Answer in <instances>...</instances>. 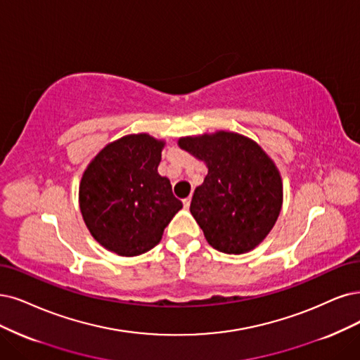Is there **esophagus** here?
<instances>
[{
    "label": "esophagus",
    "mask_w": 360,
    "mask_h": 360,
    "mask_svg": "<svg viewBox=\"0 0 360 360\" xmlns=\"http://www.w3.org/2000/svg\"><path fill=\"white\" fill-rule=\"evenodd\" d=\"M190 205H191V197L184 198V207H185V209H188V207H190Z\"/></svg>",
    "instance_id": "34e87169"
}]
</instances>
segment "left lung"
Returning a JSON list of instances; mask_svg holds the SVG:
<instances>
[{
	"label": "left lung",
	"mask_w": 360,
	"mask_h": 360,
	"mask_svg": "<svg viewBox=\"0 0 360 360\" xmlns=\"http://www.w3.org/2000/svg\"><path fill=\"white\" fill-rule=\"evenodd\" d=\"M178 145L207 166L190 206L207 243L230 255L257 248L274 227L283 202L273 160L257 142L234 131L181 138Z\"/></svg>",
	"instance_id": "left-lung-1"
}]
</instances>
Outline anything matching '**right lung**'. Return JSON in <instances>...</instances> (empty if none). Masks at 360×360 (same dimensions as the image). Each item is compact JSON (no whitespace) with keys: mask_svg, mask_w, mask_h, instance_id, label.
<instances>
[{"mask_svg":"<svg viewBox=\"0 0 360 360\" xmlns=\"http://www.w3.org/2000/svg\"><path fill=\"white\" fill-rule=\"evenodd\" d=\"M163 141L139 133L108 143L79 182V210L95 240L117 255L136 257L162 240L182 209L160 176Z\"/></svg>","mask_w":360,"mask_h":360,"instance_id":"add662e5","label":"right lung"}]
</instances>
